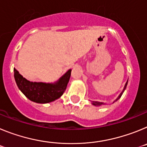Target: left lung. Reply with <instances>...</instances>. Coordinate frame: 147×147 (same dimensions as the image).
I'll list each match as a JSON object with an SVG mask.
<instances>
[{"mask_svg": "<svg viewBox=\"0 0 147 147\" xmlns=\"http://www.w3.org/2000/svg\"><path fill=\"white\" fill-rule=\"evenodd\" d=\"M128 82V81H127ZM127 82H126V84H125V86H124V90H123V91L121 92V94L119 95V96L117 98H116V100H115V102H116V101H118V100L119 99V98H121V95L123 94V93H124V90L126 89V87H127ZM104 103H102V102H93V105H103Z\"/></svg>", "mask_w": 147, "mask_h": 147, "instance_id": "left-lung-1", "label": "left lung"}]
</instances>
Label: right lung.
<instances>
[{
    "mask_svg": "<svg viewBox=\"0 0 147 147\" xmlns=\"http://www.w3.org/2000/svg\"><path fill=\"white\" fill-rule=\"evenodd\" d=\"M14 72L17 85L22 93L32 102L44 104L53 102L63 94L71 77V70H68L54 84L32 82L23 77L15 68H14Z\"/></svg>",
    "mask_w": 147,
    "mask_h": 147,
    "instance_id": "add662e5",
    "label": "right lung"
}]
</instances>
